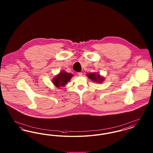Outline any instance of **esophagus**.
<instances>
[{"label": "esophagus", "mask_w": 153, "mask_h": 153, "mask_svg": "<svg viewBox=\"0 0 153 153\" xmlns=\"http://www.w3.org/2000/svg\"><path fill=\"white\" fill-rule=\"evenodd\" d=\"M77 75L79 76H82V72H79V73H77Z\"/></svg>", "instance_id": "esophagus-1"}]
</instances>
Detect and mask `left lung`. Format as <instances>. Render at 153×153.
Instances as JSON below:
<instances>
[{
	"label": "left lung",
	"instance_id": "8db88e82",
	"mask_svg": "<svg viewBox=\"0 0 153 153\" xmlns=\"http://www.w3.org/2000/svg\"><path fill=\"white\" fill-rule=\"evenodd\" d=\"M87 76L91 80L95 82H97L98 83H100L102 81H104V78L102 77L99 74H97L96 73H88Z\"/></svg>",
	"mask_w": 153,
	"mask_h": 153
}]
</instances>
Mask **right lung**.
Returning a JSON list of instances; mask_svg holds the SVG:
<instances>
[{"mask_svg": "<svg viewBox=\"0 0 153 153\" xmlns=\"http://www.w3.org/2000/svg\"><path fill=\"white\" fill-rule=\"evenodd\" d=\"M72 76V74L66 73L65 71H62L61 73H59V74L53 79V83L57 87H64L67 84V82L71 80Z\"/></svg>", "mask_w": 153, "mask_h": 153, "instance_id": "obj_1", "label": "right lung"}]
</instances>
